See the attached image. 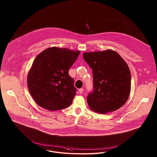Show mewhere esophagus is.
Returning <instances> with one entry per match:
<instances>
[{
    "mask_svg": "<svg viewBox=\"0 0 157 157\" xmlns=\"http://www.w3.org/2000/svg\"><path fill=\"white\" fill-rule=\"evenodd\" d=\"M79 93H80V94H82V93H83V88H81V89H79Z\"/></svg>",
    "mask_w": 157,
    "mask_h": 157,
    "instance_id": "obj_1",
    "label": "esophagus"
}]
</instances>
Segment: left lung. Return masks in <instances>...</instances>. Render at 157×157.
Listing matches in <instances>:
<instances>
[{"mask_svg":"<svg viewBox=\"0 0 157 157\" xmlns=\"http://www.w3.org/2000/svg\"><path fill=\"white\" fill-rule=\"evenodd\" d=\"M93 72L94 90L87 97L90 108L99 113L120 109L131 91V72L126 62L111 49L83 53Z\"/></svg>","mask_w":157,"mask_h":157,"instance_id":"left-lung-1","label":"left lung"}]
</instances>
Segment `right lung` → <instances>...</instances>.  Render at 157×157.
Segmentation results:
<instances>
[{
	"mask_svg": "<svg viewBox=\"0 0 157 157\" xmlns=\"http://www.w3.org/2000/svg\"><path fill=\"white\" fill-rule=\"evenodd\" d=\"M79 51L51 47L40 53L29 71L27 83L31 96L49 111L67 108L76 95L74 79L68 71Z\"/></svg>",
	"mask_w": 157,
	"mask_h": 157,
	"instance_id": "right-lung-1",
	"label": "right lung"
}]
</instances>
